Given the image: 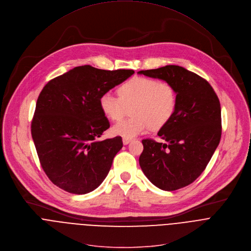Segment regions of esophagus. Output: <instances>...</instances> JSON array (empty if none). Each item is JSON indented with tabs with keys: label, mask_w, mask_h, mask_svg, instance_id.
<instances>
[{
	"label": "esophagus",
	"mask_w": 251,
	"mask_h": 251,
	"mask_svg": "<svg viewBox=\"0 0 251 251\" xmlns=\"http://www.w3.org/2000/svg\"><path fill=\"white\" fill-rule=\"evenodd\" d=\"M131 141H132V139H130V138H123V144L124 145H128Z\"/></svg>",
	"instance_id": "esophagus-1"
}]
</instances>
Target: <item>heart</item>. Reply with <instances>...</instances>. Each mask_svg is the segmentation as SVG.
Here are the masks:
<instances>
[{
    "label": "heart",
    "mask_w": 251,
    "mask_h": 251,
    "mask_svg": "<svg viewBox=\"0 0 251 251\" xmlns=\"http://www.w3.org/2000/svg\"><path fill=\"white\" fill-rule=\"evenodd\" d=\"M118 97L104 93L100 99L103 114L112 121L125 117L129 108L132 116L112 127L114 135L133 138L149 128L159 130L174 117L177 94L173 83L151 77L135 76L117 90Z\"/></svg>",
    "instance_id": "heart-1"
}]
</instances>
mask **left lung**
Instances as JSON below:
<instances>
[{"label":"left lung","mask_w":251,"mask_h":251,"mask_svg":"<svg viewBox=\"0 0 251 251\" xmlns=\"http://www.w3.org/2000/svg\"><path fill=\"white\" fill-rule=\"evenodd\" d=\"M139 74L170 81L177 94L174 117L157 133L166 144L144 139L140 166L159 189L183 188L204 172L220 143V100L205 78L180 66L168 65Z\"/></svg>","instance_id":"1"}]
</instances>
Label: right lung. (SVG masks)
<instances>
[{"label": "right lung", "mask_w": 251, "mask_h": 251, "mask_svg": "<svg viewBox=\"0 0 251 251\" xmlns=\"http://www.w3.org/2000/svg\"><path fill=\"white\" fill-rule=\"evenodd\" d=\"M133 74V70L85 65L46 83L37 99L31 136L53 184L73 194H86L105 179L123 143L120 136L99 140L110 126L100 99Z\"/></svg>", "instance_id": "obj_1"}]
</instances>
